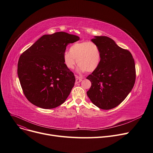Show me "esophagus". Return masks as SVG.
<instances>
[{"label":"esophagus","instance_id":"34e87169","mask_svg":"<svg viewBox=\"0 0 153 153\" xmlns=\"http://www.w3.org/2000/svg\"><path fill=\"white\" fill-rule=\"evenodd\" d=\"M82 77L76 76V83H79L81 82V81H82Z\"/></svg>","mask_w":153,"mask_h":153}]
</instances>
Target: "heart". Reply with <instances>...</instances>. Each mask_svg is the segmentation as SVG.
<instances>
[{"mask_svg":"<svg viewBox=\"0 0 153 153\" xmlns=\"http://www.w3.org/2000/svg\"><path fill=\"white\" fill-rule=\"evenodd\" d=\"M63 63L68 69H73L77 62L79 72L91 73L99 66L101 51L98 45L90 41L74 43L63 56Z\"/></svg>","mask_w":153,"mask_h":153,"instance_id":"obj_1","label":"heart"}]
</instances>
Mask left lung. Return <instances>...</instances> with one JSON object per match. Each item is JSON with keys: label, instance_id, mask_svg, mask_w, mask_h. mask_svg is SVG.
Returning a JSON list of instances; mask_svg holds the SVG:
<instances>
[{"label": "left lung", "instance_id": "left-lung-1", "mask_svg": "<svg viewBox=\"0 0 153 153\" xmlns=\"http://www.w3.org/2000/svg\"><path fill=\"white\" fill-rule=\"evenodd\" d=\"M91 40L100 47L101 62L86 78L91 83L87 94L99 108L113 109L123 102L134 87V59L128 50L119 47L107 36H95Z\"/></svg>", "mask_w": 153, "mask_h": 153}]
</instances>
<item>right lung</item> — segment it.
<instances>
[{
	"mask_svg": "<svg viewBox=\"0 0 153 153\" xmlns=\"http://www.w3.org/2000/svg\"><path fill=\"white\" fill-rule=\"evenodd\" d=\"M79 39L65 32L45 34L20 56L18 76L25 97L32 104L52 109L65 102L76 78L65 65L63 56L66 46Z\"/></svg>",
	"mask_w": 153,
	"mask_h": 153,
	"instance_id": "obj_1",
	"label": "right lung"
}]
</instances>
